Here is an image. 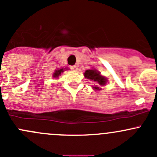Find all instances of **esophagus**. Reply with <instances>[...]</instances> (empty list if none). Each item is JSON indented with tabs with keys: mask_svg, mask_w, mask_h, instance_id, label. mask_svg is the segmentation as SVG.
Instances as JSON below:
<instances>
[{
	"mask_svg": "<svg viewBox=\"0 0 157 157\" xmlns=\"http://www.w3.org/2000/svg\"><path fill=\"white\" fill-rule=\"evenodd\" d=\"M70 69L73 71H76L77 69H78V67L77 66H71Z\"/></svg>",
	"mask_w": 157,
	"mask_h": 157,
	"instance_id": "34e87169",
	"label": "esophagus"
}]
</instances>
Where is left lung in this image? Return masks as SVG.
Returning <instances> with one entry per match:
<instances>
[{"label": "left lung", "instance_id": "1", "mask_svg": "<svg viewBox=\"0 0 157 157\" xmlns=\"http://www.w3.org/2000/svg\"><path fill=\"white\" fill-rule=\"evenodd\" d=\"M84 75H85V78L97 82V83L99 85H101V86L105 85L106 82H107V79H106V77L101 75V72H98V70H96V69H88V70H86L85 73H84ZM99 85H96V86L94 87L93 86V88L95 90H101V88H99Z\"/></svg>", "mask_w": 157, "mask_h": 157}]
</instances>
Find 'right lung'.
Instances as JSON below:
<instances>
[{
  "mask_svg": "<svg viewBox=\"0 0 157 157\" xmlns=\"http://www.w3.org/2000/svg\"><path fill=\"white\" fill-rule=\"evenodd\" d=\"M66 69H67V68H61V69L55 70L54 74H53V77H54V78H58V77H59V75H60L61 74L64 72V70H65Z\"/></svg>",
  "mask_w": 157,
  "mask_h": 157,
  "instance_id": "right-lung-1",
  "label": "right lung"
}]
</instances>
